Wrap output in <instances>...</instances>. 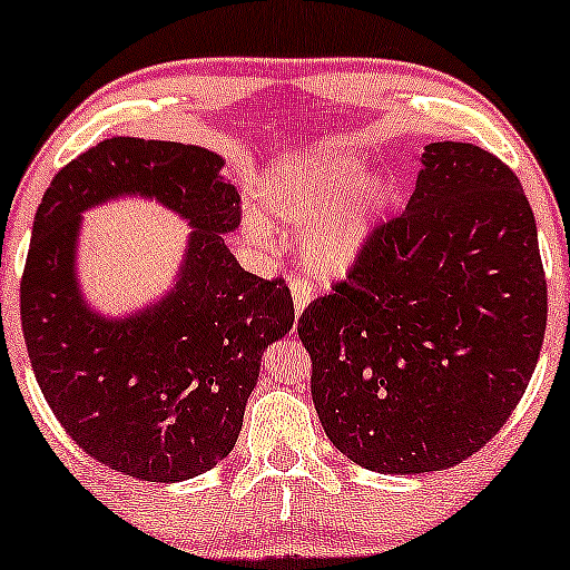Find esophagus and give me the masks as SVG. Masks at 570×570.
<instances>
[{"label": "esophagus", "mask_w": 570, "mask_h": 570, "mask_svg": "<svg viewBox=\"0 0 570 570\" xmlns=\"http://www.w3.org/2000/svg\"><path fill=\"white\" fill-rule=\"evenodd\" d=\"M289 289H292V299H294V313L299 315L305 311V305L311 303L313 289H311V284H307V281H299V278L292 281Z\"/></svg>", "instance_id": "esophagus-1"}]
</instances>
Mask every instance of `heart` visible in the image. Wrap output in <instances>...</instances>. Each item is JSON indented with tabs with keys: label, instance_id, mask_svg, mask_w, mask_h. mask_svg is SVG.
Listing matches in <instances>:
<instances>
[{
	"label": "heart",
	"instance_id": "b5f03b06",
	"mask_svg": "<svg viewBox=\"0 0 570 570\" xmlns=\"http://www.w3.org/2000/svg\"><path fill=\"white\" fill-rule=\"evenodd\" d=\"M368 175V164L353 154L303 150L289 156L257 185L259 212L244 215V242L273 257L281 249L273 224L297 236L305 233L299 263L307 276L318 284L345 278L393 207V185L366 183Z\"/></svg>",
	"mask_w": 570,
	"mask_h": 570
}]
</instances>
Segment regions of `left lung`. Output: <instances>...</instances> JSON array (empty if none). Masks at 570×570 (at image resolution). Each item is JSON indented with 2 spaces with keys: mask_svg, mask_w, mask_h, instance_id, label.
I'll return each mask as SVG.
<instances>
[{
  "mask_svg": "<svg viewBox=\"0 0 570 570\" xmlns=\"http://www.w3.org/2000/svg\"><path fill=\"white\" fill-rule=\"evenodd\" d=\"M406 212L297 321L324 433L385 475L449 470L510 420L537 368L547 281L518 175L430 142Z\"/></svg>",
  "mask_w": 570,
  "mask_h": 570,
  "instance_id": "1",
  "label": "left lung"
}]
</instances>
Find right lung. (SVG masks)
I'll list each match as a JSON object with an SVG mask.
<instances>
[{"instance_id":"add662e5","label":"right lung","mask_w":570,"mask_h":570,"mask_svg":"<svg viewBox=\"0 0 570 570\" xmlns=\"http://www.w3.org/2000/svg\"><path fill=\"white\" fill-rule=\"evenodd\" d=\"M207 148L111 137L66 164L33 217L20 278L31 368L81 451L125 475L177 483L230 454L265 347L289 332L284 281L244 271L225 246L238 190ZM154 197L195 228L173 291L132 316L86 305L76 278L80 212Z\"/></svg>"}]
</instances>
